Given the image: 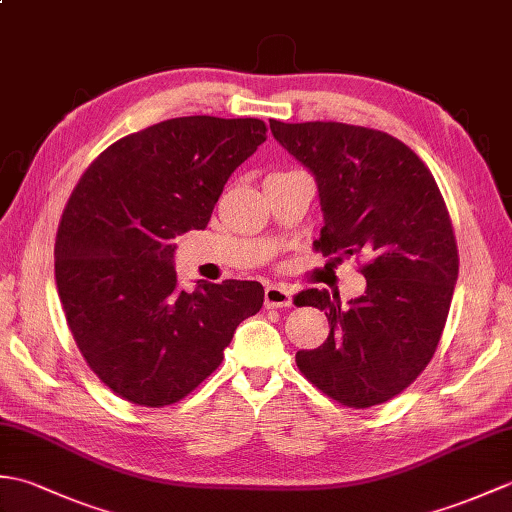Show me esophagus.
<instances>
[{
    "mask_svg": "<svg viewBox=\"0 0 512 512\" xmlns=\"http://www.w3.org/2000/svg\"><path fill=\"white\" fill-rule=\"evenodd\" d=\"M266 308H288L292 306V290L284 284H270L264 290Z\"/></svg>",
    "mask_w": 512,
    "mask_h": 512,
    "instance_id": "1",
    "label": "esophagus"
}]
</instances>
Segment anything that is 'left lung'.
<instances>
[{
	"label": "left lung",
	"instance_id": "8db88e82",
	"mask_svg": "<svg viewBox=\"0 0 512 512\" xmlns=\"http://www.w3.org/2000/svg\"><path fill=\"white\" fill-rule=\"evenodd\" d=\"M270 132L317 182V250L367 257V288L345 306L325 288L295 297L330 323L325 343L297 352V365L347 407L378 405L418 378L447 323L460 266L447 204L424 162L378 129L270 121Z\"/></svg>",
	"mask_w": 512,
	"mask_h": 512
}]
</instances>
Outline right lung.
Returning <instances> with one entry per match:
<instances>
[{"label": "right lung", "instance_id": "add662e5", "mask_svg": "<svg viewBox=\"0 0 512 512\" xmlns=\"http://www.w3.org/2000/svg\"><path fill=\"white\" fill-rule=\"evenodd\" d=\"M264 140L259 118H169L116 140L74 187L54 277L76 345L116 396L178 402L262 308L257 281L178 288L173 239L204 231L226 180Z\"/></svg>", "mask_w": 512, "mask_h": 512}]
</instances>
